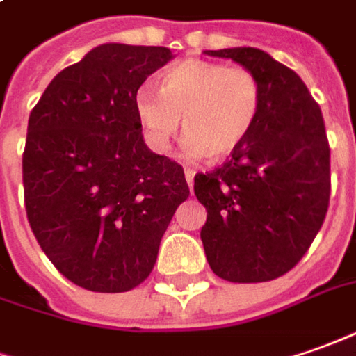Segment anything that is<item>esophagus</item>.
Instances as JSON below:
<instances>
[{
	"label": "esophagus",
	"instance_id": "1",
	"mask_svg": "<svg viewBox=\"0 0 356 356\" xmlns=\"http://www.w3.org/2000/svg\"><path fill=\"white\" fill-rule=\"evenodd\" d=\"M185 179H187L188 187L193 188V183H195V169H191V168L185 169Z\"/></svg>",
	"mask_w": 356,
	"mask_h": 356
}]
</instances>
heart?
Masks as SVG:
<instances>
[{
    "label": "heart",
    "instance_id": "heart-1",
    "mask_svg": "<svg viewBox=\"0 0 356 356\" xmlns=\"http://www.w3.org/2000/svg\"><path fill=\"white\" fill-rule=\"evenodd\" d=\"M261 105L263 87L251 70L207 60L179 62L163 72L159 89L144 83L134 95L138 122L154 152H168L183 118L185 152L214 161L245 142Z\"/></svg>",
    "mask_w": 356,
    "mask_h": 356
}]
</instances>
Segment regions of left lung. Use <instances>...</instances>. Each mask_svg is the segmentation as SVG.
Segmentation results:
<instances>
[{
  "label": "left lung",
  "mask_w": 356,
  "mask_h": 356,
  "mask_svg": "<svg viewBox=\"0 0 356 356\" xmlns=\"http://www.w3.org/2000/svg\"><path fill=\"white\" fill-rule=\"evenodd\" d=\"M251 70L263 87L253 130L232 158L195 177L207 209L200 239L210 269L229 282L289 273L318 236L330 204V144L318 103L296 72L259 48L204 50Z\"/></svg>",
  "instance_id": "8db88e82"
}]
</instances>
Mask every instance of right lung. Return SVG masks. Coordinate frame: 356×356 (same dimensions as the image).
Returning <instances> with one entry per match:
<instances>
[{"label": "right lung", "instance_id": "1", "mask_svg": "<svg viewBox=\"0 0 356 356\" xmlns=\"http://www.w3.org/2000/svg\"><path fill=\"white\" fill-rule=\"evenodd\" d=\"M171 58L163 46H95L50 81L29 117L26 218L46 257L81 289L144 282L188 197L183 168L146 146L134 111L138 87Z\"/></svg>", "mask_w": 356, "mask_h": 356}]
</instances>
